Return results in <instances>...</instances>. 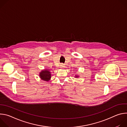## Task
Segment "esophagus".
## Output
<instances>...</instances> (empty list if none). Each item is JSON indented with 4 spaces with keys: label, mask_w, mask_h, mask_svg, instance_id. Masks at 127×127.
I'll return each mask as SVG.
<instances>
[{
    "label": "esophagus",
    "mask_w": 127,
    "mask_h": 127,
    "mask_svg": "<svg viewBox=\"0 0 127 127\" xmlns=\"http://www.w3.org/2000/svg\"><path fill=\"white\" fill-rule=\"evenodd\" d=\"M60 67H61V68H64V67H65V65L63 64H61L60 65Z\"/></svg>",
    "instance_id": "obj_1"
}]
</instances>
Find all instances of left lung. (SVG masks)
<instances>
[{
  "instance_id": "left-lung-1",
  "label": "left lung",
  "mask_w": 127,
  "mask_h": 127,
  "mask_svg": "<svg viewBox=\"0 0 127 127\" xmlns=\"http://www.w3.org/2000/svg\"><path fill=\"white\" fill-rule=\"evenodd\" d=\"M78 76H76H76H75V77H78Z\"/></svg>"
}]
</instances>
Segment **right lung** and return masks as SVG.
Listing matches in <instances>:
<instances>
[{
	"label": "right lung",
	"instance_id": "obj_1",
	"mask_svg": "<svg viewBox=\"0 0 127 127\" xmlns=\"http://www.w3.org/2000/svg\"><path fill=\"white\" fill-rule=\"evenodd\" d=\"M39 76L42 80L46 81H49L51 78V72L48 69L42 70V71L40 72Z\"/></svg>",
	"mask_w": 127,
	"mask_h": 127
}]
</instances>
